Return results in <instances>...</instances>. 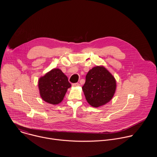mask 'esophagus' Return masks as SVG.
I'll return each mask as SVG.
<instances>
[{"label": "esophagus", "instance_id": "1", "mask_svg": "<svg viewBox=\"0 0 157 157\" xmlns=\"http://www.w3.org/2000/svg\"><path fill=\"white\" fill-rule=\"evenodd\" d=\"M79 86H80V84L79 83H73V84H72L73 87H78Z\"/></svg>", "mask_w": 157, "mask_h": 157}]
</instances>
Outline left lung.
Wrapping results in <instances>:
<instances>
[{
    "instance_id": "1",
    "label": "left lung",
    "mask_w": 157,
    "mask_h": 157,
    "mask_svg": "<svg viewBox=\"0 0 157 157\" xmlns=\"http://www.w3.org/2000/svg\"><path fill=\"white\" fill-rule=\"evenodd\" d=\"M82 89L89 104L99 107L113 99L116 81L104 66H96L88 71Z\"/></svg>"
}]
</instances>
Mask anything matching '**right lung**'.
Returning a JSON list of instances; mask_svg holds the SVG:
<instances>
[{"mask_svg": "<svg viewBox=\"0 0 157 157\" xmlns=\"http://www.w3.org/2000/svg\"><path fill=\"white\" fill-rule=\"evenodd\" d=\"M71 86L67 77L59 68H54L38 79V89L41 99L47 103H60Z\"/></svg>", "mask_w": 157, "mask_h": 157, "instance_id": "add662e5", "label": "right lung"}]
</instances>
